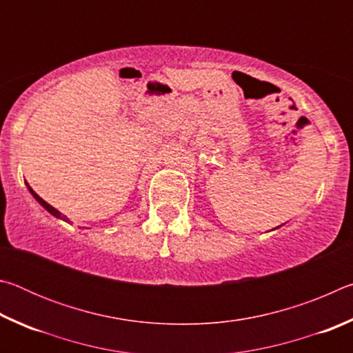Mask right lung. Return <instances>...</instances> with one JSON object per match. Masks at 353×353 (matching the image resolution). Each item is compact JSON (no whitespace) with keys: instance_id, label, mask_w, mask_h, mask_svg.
<instances>
[{"instance_id":"obj_1","label":"right lung","mask_w":353,"mask_h":353,"mask_svg":"<svg viewBox=\"0 0 353 353\" xmlns=\"http://www.w3.org/2000/svg\"><path fill=\"white\" fill-rule=\"evenodd\" d=\"M26 185H28V183H26ZM28 190H29V191H31V193H32V196H34V198H35V199H37V201H39V204H40L41 207H45V208H46V210H48V212H50L51 214H54V216H56V218H61V219H63V221H67V223H70V221H68V218H67V216H65V214H62L61 212H59V210H56V208H54V207H52V205H50V204H48V202H46V201H43V199H41V198H40V196H39L37 193H35V191H34V190H32L31 187H29V185H28Z\"/></svg>"}]
</instances>
